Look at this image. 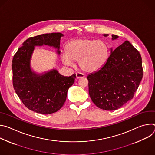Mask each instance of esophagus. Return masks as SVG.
<instances>
[{
  "label": "esophagus",
  "mask_w": 155,
  "mask_h": 155,
  "mask_svg": "<svg viewBox=\"0 0 155 155\" xmlns=\"http://www.w3.org/2000/svg\"><path fill=\"white\" fill-rule=\"evenodd\" d=\"M84 77V75L82 73H80V72H77L76 73V78L77 79H79V78H83Z\"/></svg>",
  "instance_id": "1"
}]
</instances>
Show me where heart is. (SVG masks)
Wrapping results in <instances>:
<instances>
[{"instance_id":"obj_1","label":"heart","mask_w":155,"mask_h":155,"mask_svg":"<svg viewBox=\"0 0 155 155\" xmlns=\"http://www.w3.org/2000/svg\"><path fill=\"white\" fill-rule=\"evenodd\" d=\"M109 56V47L104 40L91 38H78L69 42L66 52L62 54V62L71 65L78 61L80 69L89 73L99 71L105 64Z\"/></svg>"}]
</instances>
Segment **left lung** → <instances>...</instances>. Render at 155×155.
Wrapping results in <instances>:
<instances>
[{"mask_svg": "<svg viewBox=\"0 0 155 155\" xmlns=\"http://www.w3.org/2000/svg\"><path fill=\"white\" fill-rule=\"evenodd\" d=\"M112 37V40L118 37ZM142 77L141 56L126 40L115 50L111 48L105 64L87 77L90 96L101 109L117 110L133 98Z\"/></svg>", "mask_w": 155, "mask_h": 155, "instance_id": "1", "label": "left lung"}]
</instances>
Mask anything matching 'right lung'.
<instances>
[{
    "label": "right lung",
    "instance_id": "add662e5",
    "mask_svg": "<svg viewBox=\"0 0 155 155\" xmlns=\"http://www.w3.org/2000/svg\"><path fill=\"white\" fill-rule=\"evenodd\" d=\"M61 33L45 34L28 38L14 55L12 61L13 85L23 104L36 113L48 115L57 111L65 102L75 74L61 75L56 69L38 74L31 69V59L35 46L48 45L59 51Z\"/></svg>",
    "mask_w": 155,
    "mask_h": 155
}]
</instances>
